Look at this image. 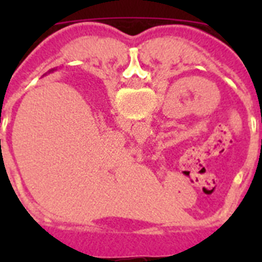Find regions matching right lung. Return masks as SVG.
<instances>
[{
    "label": "right lung",
    "instance_id": "add662e5",
    "mask_svg": "<svg viewBox=\"0 0 262 262\" xmlns=\"http://www.w3.org/2000/svg\"><path fill=\"white\" fill-rule=\"evenodd\" d=\"M53 71H56V68H53V69H51V71H48V73H52Z\"/></svg>",
    "mask_w": 262,
    "mask_h": 262
}]
</instances>
